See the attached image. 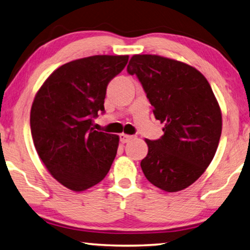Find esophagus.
<instances>
[{"label": "esophagus", "instance_id": "obj_1", "mask_svg": "<svg viewBox=\"0 0 250 250\" xmlns=\"http://www.w3.org/2000/svg\"><path fill=\"white\" fill-rule=\"evenodd\" d=\"M131 139H132L131 136H128V134H125V133L120 134V141L122 144H126V142H129Z\"/></svg>", "mask_w": 250, "mask_h": 250}]
</instances>
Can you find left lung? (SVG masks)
Instances as JSON below:
<instances>
[{
    "mask_svg": "<svg viewBox=\"0 0 250 250\" xmlns=\"http://www.w3.org/2000/svg\"><path fill=\"white\" fill-rule=\"evenodd\" d=\"M126 71L137 75L165 124L160 139H146L142 171L161 190H184L206 171L219 144L223 118L211 86L193 66L160 55H133Z\"/></svg>",
    "mask_w": 250,
    "mask_h": 250,
    "instance_id": "1",
    "label": "left lung"
}]
</instances>
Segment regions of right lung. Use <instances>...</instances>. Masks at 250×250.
<instances>
[{"mask_svg": "<svg viewBox=\"0 0 250 250\" xmlns=\"http://www.w3.org/2000/svg\"><path fill=\"white\" fill-rule=\"evenodd\" d=\"M129 55H92L54 70L35 94L30 125L40 159L54 179L83 191L106 176L119 136L99 132L92 118L104 111L106 86Z\"/></svg>", "mask_w": 250, "mask_h": 250, "instance_id": "obj_1", "label": "right lung"}]
</instances>
